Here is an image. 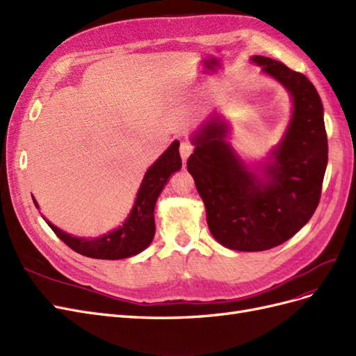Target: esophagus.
Masks as SVG:
<instances>
[{"mask_svg":"<svg viewBox=\"0 0 356 356\" xmlns=\"http://www.w3.org/2000/svg\"><path fill=\"white\" fill-rule=\"evenodd\" d=\"M192 151H193V146H192L189 142H181V143H180V156H181L183 163H185V164H186V161H188L189 155L192 154Z\"/></svg>","mask_w":356,"mask_h":356,"instance_id":"obj_1","label":"esophagus"}]
</instances>
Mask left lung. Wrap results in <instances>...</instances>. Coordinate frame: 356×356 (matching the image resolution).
Segmentation results:
<instances>
[{"mask_svg": "<svg viewBox=\"0 0 356 356\" xmlns=\"http://www.w3.org/2000/svg\"><path fill=\"white\" fill-rule=\"evenodd\" d=\"M251 62L289 91L293 112L269 161L250 168L226 142L227 124L214 112L195 131L188 159L207 211L211 235L223 247L265 251L296 235L315 213L328 163L324 108L309 79L265 56Z\"/></svg>", "mask_w": 356, "mask_h": 356, "instance_id": "8db88e82", "label": "left lung"}]
</instances>
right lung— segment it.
<instances>
[{"mask_svg":"<svg viewBox=\"0 0 356 356\" xmlns=\"http://www.w3.org/2000/svg\"><path fill=\"white\" fill-rule=\"evenodd\" d=\"M179 146L180 143L175 140L168 146L167 151L147 168L129 217L112 232L97 238H81L63 232L62 229L54 226L47 219L44 220L67 247L86 257L118 260L142 253L152 243L155 235L154 211L159 193L163 192L170 176L181 168ZM32 200L35 207L40 209L35 198L32 197Z\"/></svg>","mask_w":356,"mask_h":356,"instance_id":"add662e5","label":"right lung"}]
</instances>
